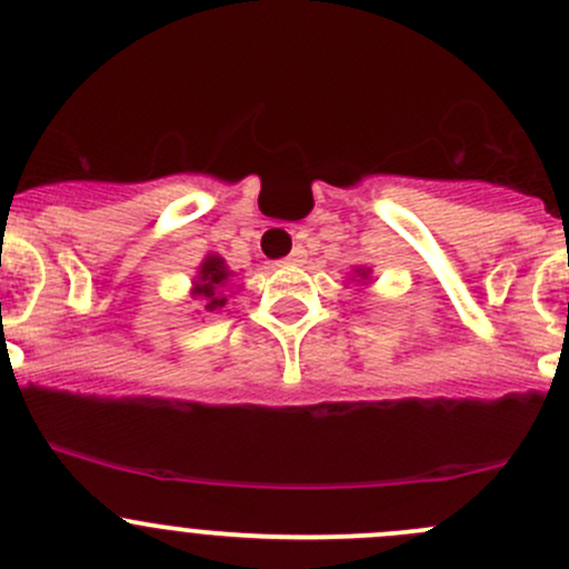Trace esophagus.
Listing matches in <instances>:
<instances>
[{"instance_id":"1","label":"esophagus","mask_w":569,"mask_h":569,"mask_svg":"<svg viewBox=\"0 0 569 569\" xmlns=\"http://www.w3.org/2000/svg\"><path fill=\"white\" fill-rule=\"evenodd\" d=\"M302 261H306V250L302 248H295L289 256H286V263H302Z\"/></svg>"}]
</instances>
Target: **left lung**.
<instances>
[{
	"instance_id": "1",
	"label": "left lung",
	"mask_w": 569,
	"mask_h": 569,
	"mask_svg": "<svg viewBox=\"0 0 569 569\" xmlns=\"http://www.w3.org/2000/svg\"><path fill=\"white\" fill-rule=\"evenodd\" d=\"M360 278H366V272H360Z\"/></svg>"
}]
</instances>
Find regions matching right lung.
I'll return each instance as SVG.
<instances>
[{
	"mask_svg": "<svg viewBox=\"0 0 569 569\" xmlns=\"http://www.w3.org/2000/svg\"><path fill=\"white\" fill-rule=\"evenodd\" d=\"M228 269L226 263H222V258L217 256H209L203 261V267H200V278L198 283H194V295L200 297V302H203L206 311H217V308H222L228 302L226 297V280H228Z\"/></svg>",
	"mask_w": 569,
	"mask_h": 569,
	"instance_id": "1",
	"label": "right lung"
}]
</instances>
